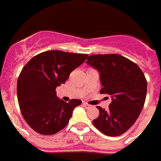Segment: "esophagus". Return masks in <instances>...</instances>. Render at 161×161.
<instances>
[{
  "label": "esophagus",
  "mask_w": 161,
  "mask_h": 161,
  "mask_svg": "<svg viewBox=\"0 0 161 161\" xmlns=\"http://www.w3.org/2000/svg\"><path fill=\"white\" fill-rule=\"evenodd\" d=\"M82 104H83V106H84L86 108H92V105H90V104H86V103H82Z\"/></svg>",
  "instance_id": "esophagus-1"
}]
</instances>
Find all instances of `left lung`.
<instances>
[{
    "mask_svg": "<svg viewBox=\"0 0 161 161\" xmlns=\"http://www.w3.org/2000/svg\"><path fill=\"white\" fill-rule=\"evenodd\" d=\"M86 63L99 71L100 93L112 97L108 110L97 106L100 115L93 124L108 136L122 135L135 124L144 105L147 80L143 73L118 54L92 55Z\"/></svg>",
    "mask_w": 161,
    "mask_h": 161,
    "instance_id": "obj_1",
    "label": "left lung"
}]
</instances>
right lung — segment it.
<instances>
[{
  "label": "right lung",
  "mask_w": 161,
  "mask_h": 161,
  "mask_svg": "<svg viewBox=\"0 0 161 161\" xmlns=\"http://www.w3.org/2000/svg\"><path fill=\"white\" fill-rule=\"evenodd\" d=\"M87 54L53 50L35 56L26 64L17 83L22 117L36 132L54 135L66 126L80 100L66 103L57 96L56 88L82 65Z\"/></svg>",
  "instance_id": "right-lung-1"
}]
</instances>
